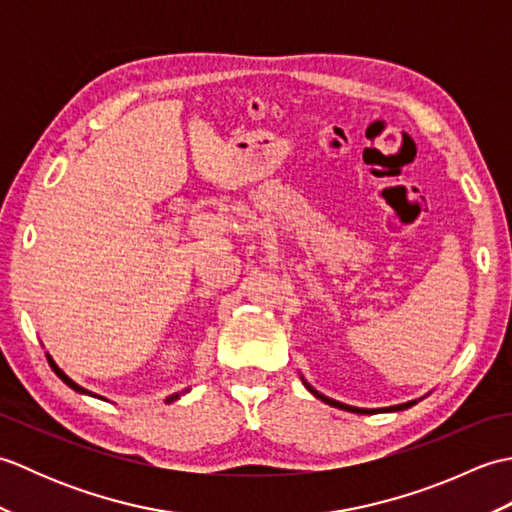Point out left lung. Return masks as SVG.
Returning a JSON list of instances; mask_svg holds the SVG:
<instances>
[{"label":"left lung","instance_id":"8db88e82","mask_svg":"<svg viewBox=\"0 0 512 512\" xmlns=\"http://www.w3.org/2000/svg\"><path fill=\"white\" fill-rule=\"evenodd\" d=\"M303 385H306L314 396H317L319 400H323L325 405H332V407H336V409H345V411H352V413H374L376 409H358V407H350V405H343V402H339V400H332V398H328V396H323V394H319L317 389H312L306 380H303ZM411 405H416V402H405V405H396V407H387V409H383V411H400V409H407V407H411Z\"/></svg>","mask_w":512,"mask_h":512}]
</instances>
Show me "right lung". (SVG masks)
<instances>
[{"label": "right lung", "instance_id": "right-lung-1", "mask_svg": "<svg viewBox=\"0 0 512 512\" xmlns=\"http://www.w3.org/2000/svg\"><path fill=\"white\" fill-rule=\"evenodd\" d=\"M48 363H50V367H52V372H54V374H57V376H59V378H61V380H63V383H65V385H68V387H72V389H74V391H79V394H88V396H96V394H92V391H88V389H83V387H81V385H76V383H74V380H72V378H68V376H65V374H63V372H61V369H59V367H57V363H54V361H52V358H50V356H48ZM178 398H180V396H178V394H173V396H169V398H167V400H165V402H173V400H178Z\"/></svg>", "mask_w": 512, "mask_h": 512}]
</instances>
